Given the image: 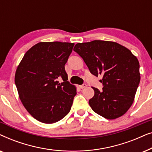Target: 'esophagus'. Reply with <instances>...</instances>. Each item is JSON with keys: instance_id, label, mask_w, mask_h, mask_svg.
<instances>
[{"instance_id": "esophagus-1", "label": "esophagus", "mask_w": 152, "mask_h": 152, "mask_svg": "<svg viewBox=\"0 0 152 152\" xmlns=\"http://www.w3.org/2000/svg\"><path fill=\"white\" fill-rule=\"evenodd\" d=\"M86 84H84L80 85V88H82V89L86 88Z\"/></svg>"}]
</instances>
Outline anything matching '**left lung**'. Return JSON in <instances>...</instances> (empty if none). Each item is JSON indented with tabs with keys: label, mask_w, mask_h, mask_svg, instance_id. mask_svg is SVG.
Here are the masks:
<instances>
[{
	"label": "left lung",
	"mask_w": 152,
	"mask_h": 152,
	"mask_svg": "<svg viewBox=\"0 0 152 152\" xmlns=\"http://www.w3.org/2000/svg\"><path fill=\"white\" fill-rule=\"evenodd\" d=\"M73 50L91 74L103 75L102 91L93 87L95 94L88 102L93 111L109 120L123 115L134 102L140 80L136 56L119 43L101 40L78 43Z\"/></svg>",
	"instance_id": "8db88e82"
}]
</instances>
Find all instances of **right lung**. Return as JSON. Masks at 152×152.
<instances>
[{
    "label": "right lung",
    "mask_w": 152,
    "mask_h": 152,
    "mask_svg": "<svg viewBox=\"0 0 152 152\" xmlns=\"http://www.w3.org/2000/svg\"><path fill=\"white\" fill-rule=\"evenodd\" d=\"M74 45L38 43L26 52L17 67L14 80L20 101L39 122L55 123L70 111L77 91L67 81L65 64Z\"/></svg>",
    "instance_id": "1"
}]
</instances>
